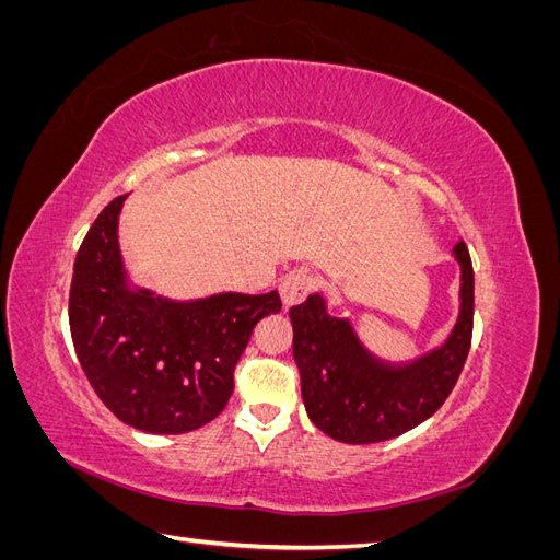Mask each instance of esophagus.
Wrapping results in <instances>:
<instances>
[{
  "label": "esophagus",
  "instance_id": "obj_1",
  "mask_svg": "<svg viewBox=\"0 0 560 560\" xmlns=\"http://www.w3.org/2000/svg\"><path fill=\"white\" fill-rule=\"evenodd\" d=\"M313 276L306 273V270H294V273L287 276L282 282H280V296H282V303L284 308L290 306H296V303H301L303 299H306L313 290Z\"/></svg>",
  "mask_w": 560,
  "mask_h": 560
}]
</instances>
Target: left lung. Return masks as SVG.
I'll list each match as a JSON object with an SVG mask.
<instances>
[{"instance_id": "obj_1", "label": "left lung", "mask_w": 560, "mask_h": 560, "mask_svg": "<svg viewBox=\"0 0 560 560\" xmlns=\"http://www.w3.org/2000/svg\"><path fill=\"white\" fill-rule=\"evenodd\" d=\"M460 266V311L446 341L409 362L376 358L348 317H334L322 294L290 311L301 397L313 425L343 444H376L413 430L446 401L465 366L474 325V270L467 245Z\"/></svg>"}]
</instances>
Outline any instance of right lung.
<instances>
[{"label": "right lung", "instance_id": "right-lung-1", "mask_svg": "<svg viewBox=\"0 0 560 560\" xmlns=\"http://www.w3.org/2000/svg\"><path fill=\"white\" fill-rule=\"evenodd\" d=\"M126 196L97 214L70 290V329L95 395L126 425L184 434L208 425L233 393V371L257 322L280 313L278 292L173 301L135 287L118 247Z\"/></svg>", "mask_w": 560, "mask_h": 560}]
</instances>
